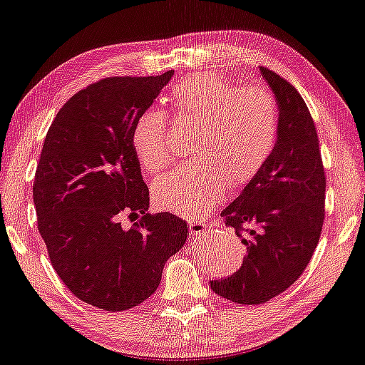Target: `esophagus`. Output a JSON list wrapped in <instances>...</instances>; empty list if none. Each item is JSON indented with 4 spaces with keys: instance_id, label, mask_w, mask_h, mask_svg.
Here are the masks:
<instances>
[{
    "instance_id": "esophagus-1",
    "label": "esophagus",
    "mask_w": 365,
    "mask_h": 365,
    "mask_svg": "<svg viewBox=\"0 0 365 365\" xmlns=\"http://www.w3.org/2000/svg\"><path fill=\"white\" fill-rule=\"evenodd\" d=\"M206 230H208V224L203 221H190L189 222L190 235H203Z\"/></svg>"
}]
</instances>
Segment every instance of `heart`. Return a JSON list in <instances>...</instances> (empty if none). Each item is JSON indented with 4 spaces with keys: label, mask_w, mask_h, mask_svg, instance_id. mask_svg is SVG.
I'll return each mask as SVG.
<instances>
[{
    "label": "heart",
    "mask_w": 365,
    "mask_h": 365,
    "mask_svg": "<svg viewBox=\"0 0 365 365\" xmlns=\"http://www.w3.org/2000/svg\"><path fill=\"white\" fill-rule=\"evenodd\" d=\"M175 111L197 125L194 160L153 184L155 205L184 217L205 215L225 192L243 187L270 159L278 141L279 109L264 87H238L216 73H198L171 88ZM132 143L143 168L157 175L173 159L167 114L157 109L135 122Z\"/></svg>",
    "instance_id": "b5f03b06"
}]
</instances>
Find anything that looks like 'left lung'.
I'll use <instances>...</instances> for the list:
<instances>
[{
    "label": "left lung",
    "instance_id": "obj_1",
    "mask_svg": "<svg viewBox=\"0 0 365 365\" xmlns=\"http://www.w3.org/2000/svg\"><path fill=\"white\" fill-rule=\"evenodd\" d=\"M260 73L278 103V141L260 173L221 212L246 246L243 264L229 278L210 281L212 292L240 305L265 304L299 279L326 215V175L312 114L284 78L264 66Z\"/></svg>",
    "mask_w": 365,
    "mask_h": 365
}]
</instances>
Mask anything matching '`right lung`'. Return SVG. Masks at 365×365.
Here are the masks:
<instances>
[{"mask_svg": "<svg viewBox=\"0 0 365 365\" xmlns=\"http://www.w3.org/2000/svg\"><path fill=\"white\" fill-rule=\"evenodd\" d=\"M173 74L111 76L82 88L55 115L41 150L38 230L63 284L101 310L123 312L150 297L187 238L182 219L148 212L132 143L135 122ZM123 217L134 225L123 227Z\"/></svg>", "mask_w": 365, "mask_h": 365, "instance_id": "right-lung-1", "label": "right lung"}]
</instances>
